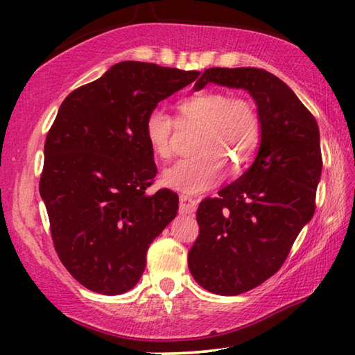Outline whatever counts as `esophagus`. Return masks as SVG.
I'll list each match as a JSON object with an SVG mask.
<instances>
[{
	"label": "esophagus",
	"mask_w": 355,
	"mask_h": 355,
	"mask_svg": "<svg viewBox=\"0 0 355 355\" xmlns=\"http://www.w3.org/2000/svg\"><path fill=\"white\" fill-rule=\"evenodd\" d=\"M197 208V202L188 196H180V213L192 214Z\"/></svg>",
	"instance_id": "esophagus-1"
}]
</instances>
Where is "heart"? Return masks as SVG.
I'll use <instances>...</instances> for the list:
<instances>
[{"label": "heart", "mask_w": 355, "mask_h": 355, "mask_svg": "<svg viewBox=\"0 0 355 355\" xmlns=\"http://www.w3.org/2000/svg\"><path fill=\"white\" fill-rule=\"evenodd\" d=\"M183 120L202 125L197 148L200 155L180 159L163 172V184L184 194H199L218 184L227 173V159L238 169L260 142L261 127L257 107L249 98L225 91H202L178 101ZM173 119L161 107L150 111L144 122L146 139L159 158L172 156Z\"/></svg>", "instance_id": "1"}]
</instances>
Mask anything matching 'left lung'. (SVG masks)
Here are the masks:
<instances>
[{
	"label": "left lung",
	"instance_id": "1",
	"mask_svg": "<svg viewBox=\"0 0 355 355\" xmlns=\"http://www.w3.org/2000/svg\"><path fill=\"white\" fill-rule=\"evenodd\" d=\"M209 83L248 91L261 127L249 169L218 197L200 202L199 236L188 254L197 284L209 293L236 296L279 271L313 218L322 169L320 130L297 95L266 70L213 67L194 89Z\"/></svg>",
	"mask_w": 355,
	"mask_h": 355
}]
</instances>
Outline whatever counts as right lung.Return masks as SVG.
Listing matches in <instances>:
<instances>
[{"label":"right lung","mask_w":355,"mask_h":355,"mask_svg":"<svg viewBox=\"0 0 355 355\" xmlns=\"http://www.w3.org/2000/svg\"><path fill=\"white\" fill-rule=\"evenodd\" d=\"M197 76L119 62L59 107L39 189L58 255L87 290L106 296L131 290L146 269L148 245L177 216L175 192H146L156 166L144 122Z\"/></svg>","instance_id":"obj_1"}]
</instances>
